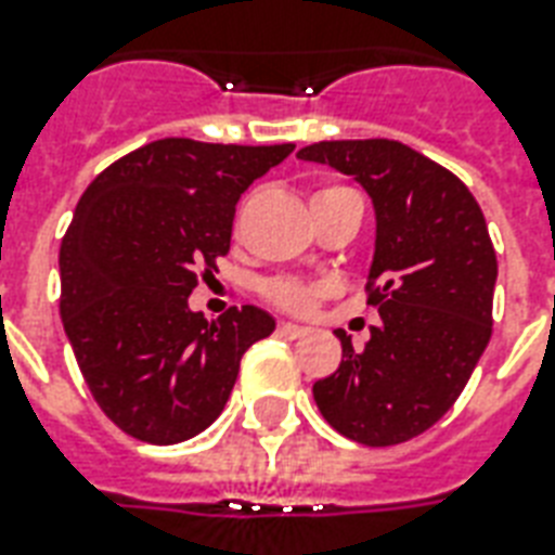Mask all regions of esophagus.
<instances>
[{"mask_svg":"<svg viewBox=\"0 0 555 555\" xmlns=\"http://www.w3.org/2000/svg\"><path fill=\"white\" fill-rule=\"evenodd\" d=\"M276 331L287 339H299V337H305V334H308V328H302V325H294V322H279Z\"/></svg>","mask_w":555,"mask_h":555,"instance_id":"esophagus-1","label":"esophagus"}]
</instances>
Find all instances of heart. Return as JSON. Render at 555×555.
<instances>
[{"label":"heart","mask_w":555,"mask_h":555,"mask_svg":"<svg viewBox=\"0 0 555 555\" xmlns=\"http://www.w3.org/2000/svg\"><path fill=\"white\" fill-rule=\"evenodd\" d=\"M328 190H337V186H328ZM322 192H317V195H322ZM264 296H268V302H273L282 311L308 313L320 305V299L325 296V287L305 285V282H296V279H270L264 285Z\"/></svg>","instance_id":"b5f03b06"}]
</instances>
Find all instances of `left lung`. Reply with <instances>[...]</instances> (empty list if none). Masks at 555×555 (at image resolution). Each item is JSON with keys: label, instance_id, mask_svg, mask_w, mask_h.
<instances>
[{"label": "left lung", "instance_id": "obj_1", "mask_svg": "<svg viewBox=\"0 0 555 555\" xmlns=\"http://www.w3.org/2000/svg\"><path fill=\"white\" fill-rule=\"evenodd\" d=\"M354 176L374 201L365 305L383 325L313 383L322 417L363 447H395L452 409L492 337L499 261L473 192L400 141H320L296 152Z\"/></svg>", "mask_w": 555, "mask_h": 555}]
</instances>
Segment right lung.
I'll return each instance as SVG.
<instances>
[{
    "label": "right lung",
    "mask_w": 555,
    "mask_h": 555,
    "mask_svg": "<svg viewBox=\"0 0 555 555\" xmlns=\"http://www.w3.org/2000/svg\"><path fill=\"white\" fill-rule=\"evenodd\" d=\"M294 143L164 138L106 167L60 244V317L82 379L126 435L169 447L216 421L244 351L276 322L242 305L207 322L186 296L230 250L242 192Z\"/></svg>",
    "instance_id": "right-lung-1"
}]
</instances>
